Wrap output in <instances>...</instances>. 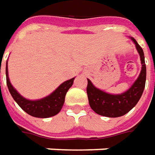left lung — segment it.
Masks as SVG:
<instances>
[{
  "label": "left lung",
  "mask_w": 155,
  "mask_h": 155,
  "mask_svg": "<svg viewBox=\"0 0 155 155\" xmlns=\"http://www.w3.org/2000/svg\"><path fill=\"white\" fill-rule=\"evenodd\" d=\"M137 52L139 53L142 64V70L137 79L127 91L120 94H110L97 88L91 81L88 79L87 94L91 109L100 116L106 117H119L124 116L137 104L144 90L146 82V65L144 54L136 39L131 38Z\"/></svg>",
  "instance_id": "8db88e82"
}]
</instances>
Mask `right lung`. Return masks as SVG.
Listing matches in <instances>:
<instances>
[{
    "label": "right lung",
    "instance_id": "add662e5",
    "mask_svg": "<svg viewBox=\"0 0 155 155\" xmlns=\"http://www.w3.org/2000/svg\"><path fill=\"white\" fill-rule=\"evenodd\" d=\"M6 84L11 95L19 106L28 115L38 118H48L55 116L61 110L65 102V96L73 84L74 78L64 82L50 95L38 100H29L22 97L10 83L8 78L7 61L6 65Z\"/></svg>",
    "mask_w": 155,
    "mask_h": 155
}]
</instances>
